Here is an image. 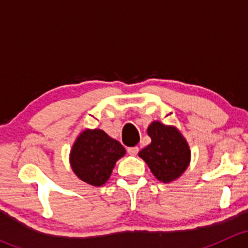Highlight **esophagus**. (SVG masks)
<instances>
[{"label":"esophagus","instance_id":"1","mask_svg":"<svg viewBox=\"0 0 248 248\" xmlns=\"http://www.w3.org/2000/svg\"><path fill=\"white\" fill-rule=\"evenodd\" d=\"M127 152H128L131 156H137V155H138V152H139V147L138 146L128 147V149H127Z\"/></svg>","mask_w":248,"mask_h":248}]
</instances>
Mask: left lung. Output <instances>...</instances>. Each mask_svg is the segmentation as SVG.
<instances>
[{
	"instance_id": "obj_1",
	"label": "left lung",
	"mask_w": 248,
	"mask_h": 248,
	"mask_svg": "<svg viewBox=\"0 0 248 248\" xmlns=\"http://www.w3.org/2000/svg\"><path fill=\"white\" fill-rule=\"evenodd\" d=\"M151 142L139 152L150 170L161 182L168 184L181 176L191 159L186 139L174 126L154 121L147 128Z\"/></svg>"
}]
</instances>
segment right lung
I'll list each match as a JSON object with an SVG mask.
<instances>
[{"label":"right lung","mask_w":248,"mask_h":248,"mask_svg":"<svg viewBox=\"0 0 248 248\" xmlns=\"http://www.w3.org/2000/svg\"><path fill=\"white\" fill-rule=\"evenodd\" d=\"M124 154V147L104 131L85 129L73 144L69 162L80 180L99 187L108 181L115 164Z\"/></svg>","instance_id":"1"}]
</instances>
